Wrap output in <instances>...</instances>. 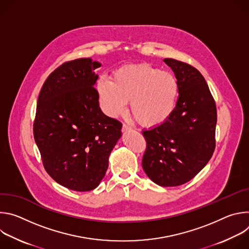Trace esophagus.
<instances>
[{"label": "esophagus", "mask_w": 249, "mask_h": 249, "mask_svg": "<svg viewBox=\"0 0 249 249\" xmlns=\"http://www.w3.org/2000/svg\"><path fill=\"white\" fill-rule=\"evenodd\" d=\"M132 128L130 127V126H128L127 124H123V126H122V132L123 133H125V132H127V131H130Z\"/></svg>", "instance_id": "34e87169"}]
</instances>
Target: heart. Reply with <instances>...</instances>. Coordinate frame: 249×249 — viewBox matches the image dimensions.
<instances>
[{
	"label": "heart",
	"instance_id": "1",
	"mask_svg": "<svg viewBox=\"0 0 249 249\" xmlns=\"http://www.w3.org/2000/svg\"><path fill=\"white\" fill-rule=\"evenodd\" d=\"M101 110L110 117L130 111L143 127L154 128L166 122L172 115L177 98L178 83L167 71L150 64H130L116 69L111 82L99 78L95 85Z\"/></svg>",
	"mask_w": 249,
	"mask_h": 249
}]
</instances>
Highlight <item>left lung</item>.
Segmentation results:
<instances>
[{
    "instance_id": "1",
    "label": "left lung",
    "mask_w": 249,
    "mask_h": 249,
    "mask_svg": "<svg viewBox=\"0 0 249 249\" xmlns=\"http://www.w3.org/2000/svg\"><path fill=\"white\" fill-rule=\"evenodd\" d=\"M178 83L176 107L163 124L143 131L147 148L142 165L156 184L178 186L191 180L208 163L216 147L217 108L199 71L164 59Z\"/></svg>"
}]
</instances>
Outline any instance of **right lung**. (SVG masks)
<instances>
[{
	"label": "right lung",
	"mask_w": 249,
	"mask_h": 249,
	"mask_svg": "<svg viewBox=\"0 0 249 249\" xmlns=\"http://www.w3.org/2000/svg\"><path fill=\"white\" fill-rule=\"evenodd\" d=\"M100 63L81 58L62 64L40 90L33 135L43 166L62 186L90 191L108 167L122 124L100 109L94 70Z\"/></svg>",
	"instance_id": "right-lung-1"
}]
</instances>
